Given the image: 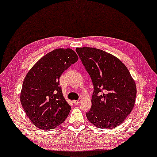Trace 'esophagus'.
Wrapping results in <instances>:
<instances>
[{"instance_id":"1","label":"esophagus","mask_w":157,"mask_h":157,"mask_svg":"<svg viewBox=\"0 0 157 157\" xmlns=\"http://www.w3.org/2000/svg\"><path fill=\"white\" fill-rule=\"evenodd\" d=\"M81 101V99H78V100H74L73 102H74V104H80Z\"/></svg>"}]
</instances>
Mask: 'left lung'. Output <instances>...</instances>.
I'll list each match as a JSON object with an SVG mask.
<instances>
[{"label": "left lung", "instance_id": "8db88e82", "mask_svg": "<svg viewBox=\"0 0 157 157\" xmlns=\"http://www.w3.org/2000/svg\"><path fill=\"white\" fill-rule=\"evenodd\" d=\"M76 53L94 86L92 106L86 117L100 129L121 124L135 104L136 86L117 58L95 48H76Z\"/></svg>", "mask_w": 157, "mask_h": 157}]
</instances>
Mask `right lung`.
I'll return each mask as SVG.
<instances>
[{"mask_svg": "<svg viewBox=\"0 0 157 157\" xmlns=\"http://www.w3.org/2000/svg\"><path fill=\"white\" fill-rule=\"evenodd\" d=\"M78 59L71 48H57L40 59L25 76L21 103L39 129H54L68 116L71 106L63 95L59 78Z\"/></svg>", "mask_w": 157, "mask_h": 157, "instance_id": "right-lung-1", "label": "right lung"}]
</instances>
